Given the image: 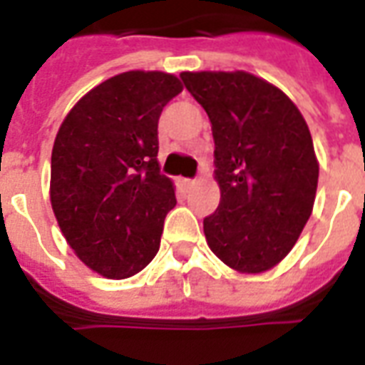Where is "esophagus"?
I'll use <instances>...</instances> for the list:
<instances>
[{"mask_svg": "<svg viewBox=\"0 0 365 365\" xmlns=\"http://www.w3.org/2000/svg\"><path fill=\"white\" fill-rule=\"evenodd\" d=\"M182 185L185 189H193L199 185V182H197V180H182Z\"/></svg>", "mask_w": 365, "mask_h": 365, "instance_id": "esophagus-1", "label": "esophagus"}]
</instances>
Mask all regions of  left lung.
<instances>
[{"instance_id": "1", "label": "left lung", "mask_w": 365, "mask_h": 365, "mask_svg": "<svg viewBox=\"0 0 365 365\" xmlns=\"http://www.w3.org/2000/svg\"><path fill=\"white\" fill-rule=\"evenodd\" d=\"M210 117L222 200L205 217L210 250L233 271L259 274L292 252L311 217L318 159L297 106L248 71H183Z\"/></svg>"}]
</instances>
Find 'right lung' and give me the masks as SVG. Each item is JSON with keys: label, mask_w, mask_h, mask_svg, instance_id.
I'll list each match as a JSON object with an SVG mask.
<instances>
[{"label": "right lung", "mask_w": 365, "mask_h": 365, "mask_svg": "<svg viewBox=\"0 0 365 365\" xmlns=\"http://www.w3.org/2000/svg\"><path fill=\"white\" fill-rule=\"evenodd\" d=\"M182 91L166 71H123L91 88L56 132L54 217L77 257L102 277H134L159 252L176 187L159 172L157 125Z\"/></svg>", "instance_id": "obj_1"}]
</instances>
